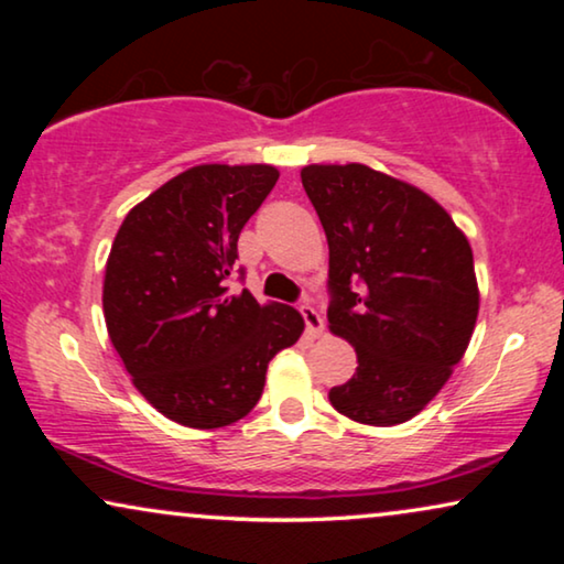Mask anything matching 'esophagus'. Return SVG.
Returning a JSON list of instances; mask_svg holds the SVG:
<instances>
[{
    "label": "esophagus",
    "mask_w": 564,
    "mask_h": 564,
    "mask_svg": "<svg viewBox=\"0 0 564 564\" xmlns=\"http://www.w3.org/2000/svg\"><path fill=\"white\" fill-rule=\"evenodd\" d=\"M300 313H303V318H305L307 334H311V336H321L323 328H326V323H323V315L318 313V307H315V305L311 303V300H305V303L300 305Z\"/></svg>",
    "instance_id": "obj_1"
}]
</instances>
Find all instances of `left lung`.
<instances>
[{"label": "left lung", "mask_w": 564, "mask_h": 564, "mask_svg": "<svg viewBox=\"0 0 564 564\" xmlns=\"http://www.w3.org/2000/svg\"><path fill=\"white\" fill-rule=\"evenodd\" d=\"M300 180L328 238V328L359 361L330 405L367 426L411 421L473 338L467 236L426 192L365 164H311Z\"/></svg>", "instance_id": "1"}]
</instances>
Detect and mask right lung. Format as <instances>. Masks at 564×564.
Listing matches in <instances>:
<instances>
[{
	"label": "right lung",
	"instance_id": "add662e5",
	"mask_svg": "<svg viewBox=\"0 0 564 564\" xmlns=\"http://www.w3.org/2000/svg\"><path fill=\"white\" fill-rule=\"evenodd\" d=\"M276 180L269 164L192 166L138 203L112 241L107 334L138 392L182 426L243 419L269 361L305 328L295 307L228 288L241 228Z\"/></svg>",
	"mask_w": 564,
	"mask_h": 564
}]
</instances>
